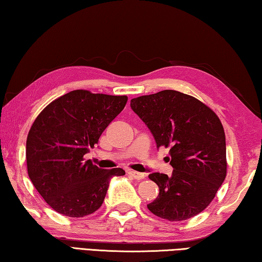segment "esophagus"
Wrapping results in <instances>:
<instances>
[{
	"label": "esophagus",
	"mask_w": 262,
	"mask_h": 262,
	"mask_svg": "<svg viewBox=\"0 0 262 262\" xmlns=\"http://www.w3.org/2000/svg\"><path fill=\"white\" fill-rule=\"evenodd\" d=\"M128 174H130L131 177L136 180H143V179H145V177H146L145 174L139 173V171H135V170H128Z\"/></svg>",
	"instance_id": "obj_1"
}]
</instances>
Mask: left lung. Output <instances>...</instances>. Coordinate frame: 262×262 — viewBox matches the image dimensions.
<instances>
[{
  "label": "left lung",
  "mask_w": 262,
  "mask_h": 262,
  "mask_svg": "<svg viewBox=\"0 0 262 262\" xmlns=\"http://www.w3.org/2000/svg\"><path fill=\"white\" fill-rule=\"evenodd\" d=\"M157 147L169 148L173 173H152L159 195L147 204L154 215L181 222L199 215L215 199L226 177L225 132L215 111L197 98L161 91L131 100Z\"/></svg>",
  "instance_id": "obj_1"
}]
</instances>
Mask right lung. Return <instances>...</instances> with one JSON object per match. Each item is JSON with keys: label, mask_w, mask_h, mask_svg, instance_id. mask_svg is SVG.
I'll list each match as a JSON object with an SVG mask.
<instances>
[{"label": "right lung", "mask_w": 262, "mask_h": 262, "mask_svg": "<svg viewBox=\"0 0 262 262\" xmlns=\"http://www.w3.org/2000/svg\"><path fill=\"white\" fill-rule=\"evenodd\" d=\"M126 102L125 95L78 89L51 102L34 119L27 138L28 174L57 212L76 218L95 212L110 179L125 174L122 168H98L84 154Z\"/></svg>", "instance_id": "obj_1"}]
</instances>
